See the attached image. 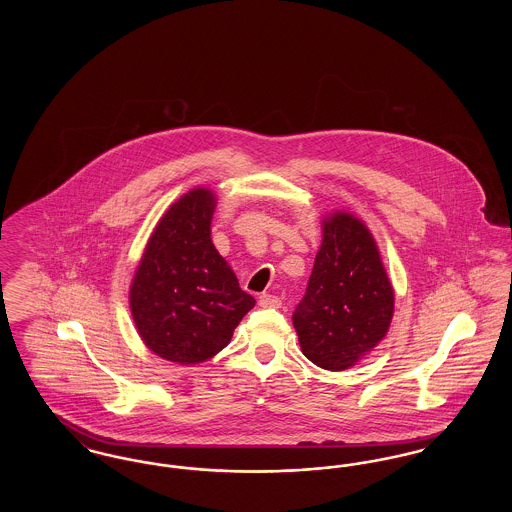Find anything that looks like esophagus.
I'll return each instance as SVG.
<instances>
[{
    "mask_svg": "<svg viewBox=\"0 0 512 512\" xmlns=\"http://www.w3.org/2000/svg\"><path fill=\"white\" fill-rule=\"evenodd\" d=\"M259 305H261L263 309H278V307L282 305V299H280L278 295H272V293H263V295L259 297Z\"/></svg>",
    "mask_w": 512,
    "mask_h": 512,
    "instance_id": "34e87169",
    "label": "esophagus"
}]
</instances>
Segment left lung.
I'll return each instance as SVG.
<instances>
[{"label":"left lung","instance_id":"8db88e82","mask_svg":"<svg viewBox=\"0 0 512 512\" xmlns=\"http://www.w3.org/2000/svg\"><path fill=\"white\" fill-rule=\"evenodd\" d=\"M324 238L307 290L293 311L303 355L326 370L355 365L390 328L393 290L361 220L338 213Z\"/></svg>","mask_w":512,"mask_h":512}]
</instances>
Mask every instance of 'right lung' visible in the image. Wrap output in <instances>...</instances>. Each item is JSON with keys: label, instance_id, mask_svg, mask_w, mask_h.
I'll return each instance as SVG.
<instances>
[{"label": "right lung", "instance_id": "add662e5", "mask_svg": "<svg viewBox=\"0 0 512 512\" xmlns=\"http://www.w3.org/2000/svg\"><path fill=\"white\" fill-rule=\"evenodd\" d=\"M213 211L209 190L182 195L151 234L130 290L142 340L180 365L217 355L255 305L211 242Z\"/></svg>", "mask_w": 512, "mask_h": 512}]
</instances>
